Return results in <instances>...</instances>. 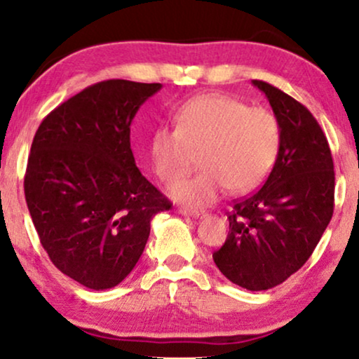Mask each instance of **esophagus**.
<instances>
[{"instance_id":"1","label":"esophagus","mask_w":359,"mask_h":359,"mask_svg":"<svg viewBox=\"0 0 359 359\" xmlns=\"http://www.w3.org/2000/svg\"><path fill=\"white\" fill-rule=\"evenodd\" d=\"M178 212L181 215H186V217H194V219H203L204 217V212L203 210H191V209H180Z\"/></svg>"}]
</instances>
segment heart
<instances>
[{
    "mask_svg": "<svg viewBox=\"0 0 359 359\" xmlns=\"http://www.w3.org/2000/svg\"><path fill=\"white\" fill-rule=\"evenodd\" d=\"M176 127H160L150 140L151 166L163 183L188 173L199 151L203 170L171 186L170 196L189 208L215 203L227 188L247 193L266 178L281 145L276 116L264 107L220 93L186 101L175 116Z\"/></svg>",
    "mask_w": 359,
    "mask_h": 359,
    "instance_id": "heart-1",
    "label": "heart"
}]
</instances>
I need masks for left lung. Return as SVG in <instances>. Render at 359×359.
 Instances as JSON below:
<instances>
[{
	"label": "left lung",
	"mask_w": 359,
	"mask_h": 359,
	"mask_svg": "<svg viewBox=\"0 0 359 359\" xmlns=\"http://www.w3.org/2000/svg\"><path fill=\"white\" fill-rule=\"evenodd\" d=\"M268 97L281 145L268 180L229 214L215 266L248 291L271 289L304 266L333 215L335 173L327 137L311 111L286 93L253 80Z\"/></svg>",
	"instance_id": "left-lung-1"
}]
</instances>
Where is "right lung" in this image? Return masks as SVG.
Segmentation results:
<instances>
[{
    "instance_id": "right-lung-1",
    "label": "right lung",
    "mask_w": 359,
    "mask_h": 359,
    "mask_svg": "<svg viewBox=\"0 0 359 359\" xmlns=\"http://www.w3.org/2000/svg\"><path fill=\"white\" fill-rule=\"evenodd\" d=\"M160 83L107 80L55 107L32 140L24 193L48 258L104 291L144 253L150 222L171 203L140 173L130 124Z\"/></svg>"
}]
</instances>
